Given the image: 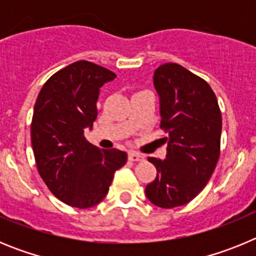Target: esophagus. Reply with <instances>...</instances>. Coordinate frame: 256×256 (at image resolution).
Instances as JSON below:
<instances>
[{
	"label": "esophagus",
	"mask_w": 256,
	"mask_h": 256,
	"mask_svg": "<svg viewBox=\"0 0 256 256\" xmlns=\"http://www.w3.org/2000/svg\"><path fill=\"white\" fill-rule=\"evenodd\" d=\"M128 158H130V160H132V162H142V160H144V155L134 152V151H130V152L128 154Z\"/></svg>",
	"instance_id": "34e87169"
}]
</instances>
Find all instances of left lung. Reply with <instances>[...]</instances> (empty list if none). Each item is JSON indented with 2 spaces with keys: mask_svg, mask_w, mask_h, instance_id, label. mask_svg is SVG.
<instances>
[{
  "mask_svg": "<svg viewBox=\"0 0 256 256\" xmlns=\"http://www.w3.org/2000/svg\"><path fill=\"white\" fill-rule=\"evenodd\" d=\"M160 101V126L165 137V159L148 158L156 178L144 194L156 206H182L202 191L219 159L222 114L218 100L204 79L174 62L154 73Z\"/></svg>",
  "mask_w": 256,
  "mask_h": 256,
  "instance_id": "left-lung-1",
  "label": "left lung"
}]
</instances>
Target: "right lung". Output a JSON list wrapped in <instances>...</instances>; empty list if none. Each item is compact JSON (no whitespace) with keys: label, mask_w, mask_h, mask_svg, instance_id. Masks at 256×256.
I'll list each match as a JSON object with an SVG mask.
<instances>
[{"label":"right lung","mask_w":256,"mask_h":256,"mask_svg":"<svg viewBox=\"0 0 256 256\" xmlns=\"http://www.w3.org/2000/svg\"><path fill=\"white\" fill-rule=\"evenodd\" d=\"M114 78L106 68L76 61L54 74L36 101L30 137L38 173L70 206L100 204L114 173L126 162L124 151L101 150L84 138L97 118L100 88Z\"/></svg>","instance_id":"add662e5"}]
</instances>
